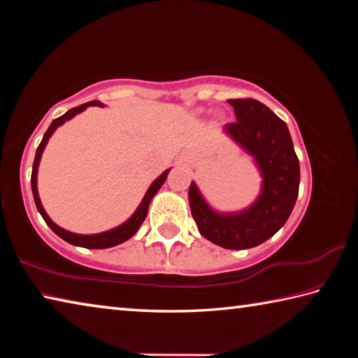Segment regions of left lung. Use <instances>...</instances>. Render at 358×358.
<instances>
[{
	"label": "left lung",
	"mask_w": 358,
	"mask_h": 358,
	"mask_svg": "<svg viewBox=\"0 0 358 358\" xmlns=\"http://www.w3.org/2000/svg\"><path fill=\"white\" fill-rule=\"evenodd\" d=\"M235 123L224 131L254 156L264 177L262 191L250 208L220 215L208 207L197 186H189V205L199 232L227 250L254 248L286 224L299 197L300 164L284 121L256 99H229Z\"/></svg>",
	"instance_id": "8db88e82"
}]
</instances>
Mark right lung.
Masks as SVG:
<instances>
[{
    "instance_id": "add662e5",
    "label": "right lung",
    "mask_w": 358,
    "mask_h": 358,
    "mask_svg": "<svg viewBox=\"0 0 358 358\" xmlns=\"http://www.w3.org/2000/svg\"><path fill=\"white\" fill-rule=\"evenodd\" d=\"M88 106H102L99 101H90L87 104H82L78 107L71 108V110L66 112L64 115H62L59 118H55L52 121V124L48 126L47 132L42 137V141L38 147V151H36V157H34V162H33V172H31V189H33V197H34V203H36V208L41 213V216L44 217V221L47 222V226L50 227L53 232H55L59 238H63L64 241H68L71 245H76V246H82V248H88V250H104V248H112V246H117L120 243H123V241L129 240L132 235H134L138 227L142 226V222L145 221V217H147L148 213V207H150V202L151 199L155 197V194L159 191V187L164 185V181L167 178V173L169 171H166L164 173L161 175L159 178H156L153 181V185L148 187L147 194H145L142 203L138 205V208L136 210V213L132 215L128 221L121 224V226L115 227L112 230H107V232H102V234H94V235H80V234H72L69 230H64L59 226H57L55 222H53L50 217L47 216V213L42 208V203L39 201V194H38V166H39V161H41V156H42V151H44L45 145L48 142V138L53 134V131H55L59 124H63L64 121L71 120L72 117H76L77 113H80L82 110H85Z\"/></svg>"
}]
</instances>
